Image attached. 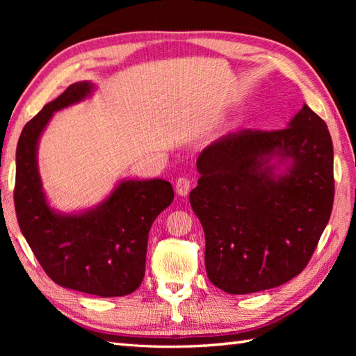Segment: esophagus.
Returning <instances> with one entry per match:
<instances>
[{
  "instance_id": "1",
  "label": "esophagus",
  "mask_w": 356,
  "mask_h": 356,
  "mask_svg": "<svg viewBox=\"0 0 356 356\" xmlns=\"http://www.w3.org/2000/svg\"><path fill=\"white\" fill-rule=\"evenodd\" d=\"M190 186H191V180L190 179L179 177L176 180V193L179 195H186L188 191H190Z\"/></svg>"
}]
</instances>
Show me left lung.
I'll return each instance as SVG.
<instances>
[{
	"label": "left lung",
	"instance_id": "8db88e82",
	"mask_svg": "<svg viewBox=\"0 0 356 356\" xmlns=\"http://www.w3.org/2000/svg\"><path fill=\"white\" fill-rule=\"evenodd\" d=\"M272 155L292 158L275 179ZM191 208L205 232L211 283L243 295L277 287L307 266L334 207V147L305 104L283 130L223 136L197 159Z\"/></svg>",
	"mask_w": 356,
	"mask_h": 356
}]
</instances>
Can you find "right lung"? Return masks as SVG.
Returning a JSON list of instances; mask_svg holds the SVG:
<instances>
[{
    "instance_id": "add662e5",
    "label": "right lung",
    "mask_w": 356,
    "mask_h": 356,
    "mask_svg": "<svg viewBox=\"0 0 356 356\" xmlns=\"http://www.w3.org/2000/svg\"><path fill=\"white\" fill-rule=\"evenodd\" d=\"M90 92V82L72 84L22 128L15 211L22 236L53 282L99 297H122L142 283L149 228L171 205L174 191L162 179L125 180L101 207L86 214L61 216L49 208L36 166L38 139L53 113Z\"/></svg>"
}]
</instances>
